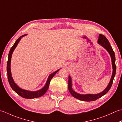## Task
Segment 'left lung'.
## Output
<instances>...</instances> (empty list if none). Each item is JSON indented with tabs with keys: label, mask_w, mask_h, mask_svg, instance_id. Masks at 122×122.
Listing matches in <instances>:
<instances>
[{
	"label": "left lung",
	"mask_w": 122,
	"mask_h": 122,
	"mask_svg": "<svg viewBox=\"0 0 122 122\" xmlns=\"http://www.w3.org/2000/svg\"><path fill=\"white\" fill-rule=\"evenodd\" d=\"M98 43L100 45L103 47H104L106 50L108 51V53L110 54L111 60H112V68H113V73L110 79V83H109L108 85L106 87V88L101 93L98 94H81L76 93V92L74 91L73 88H72V83H71V76H69L68 77V90L69 92L74 97H75L77 99H79L81 101H86V102H91V101H94L96 100V99H98L99 98L102 97L103 95H105L108 92V91L110 90L112 85L113 79L114 78V77L115 76L116 74V67L115 65V53L112 49V47L111 46V45L109 43L108 39L106 38L105 36L102 34L99 35L98 39Z\"/></svg>",
	"instance_id": "obj_1"
}]
</instances>
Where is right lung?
<instances>
[{"label": "right lung", "instance_id": "add662e5", "mask_svg": "<svg viewBox=\"0 0 122 122\" xmlns=\"http://www.w3.org/2000/svg\"><path fill=\"white\" fill-rule=\"evenodd\" d=\"M27 35V34L21 36L19 37V38L17 39L15 43L14 44V45L12 46L11 49H10L9 53L8 54V61H7V75H8V79L9 83L10 84V86H11V88L15 92L18 94L19 96H21L22 97L27 99H31V98H35L37 97H39L41 96H43L44 94L48 90V88L49 87V84H50V81L52 78L53 77L54 75L57 73V72L59 71V69L54 71V73H51L48 76V79H47V81L45 85L41 89H39L38 91H29L25 90V89H23L21 88H20L17 85V84L15 83L13 78L12 77L11 70H10V63H11V56L12 53H13L15 49L16 48L17 45H18V43L20 41V39L23 37H24Z\"/></svg>", "mask_w": 122, "mask_h": 122}]
</instances>
